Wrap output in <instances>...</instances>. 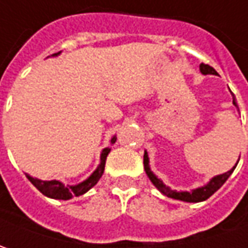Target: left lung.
<instances>
[{"label":"left lung","instance_id":"left-lung-1","mask_svg":"<svg viewBox=\"0 0 248 248\" xmlns=\"http://www.w3.org/2000/svg\"><path fill=\"white\" fill-rule=\"evenodd\" d=\"M200 72L203 73V74H218V73L215 72L214 67H211V66H208V64H204V63H202L200 64ZM233 105L237 108V103H236V99H234L233 96ZM239 109V108H237ZM239 163V161H237ZM237 166V164H236ZM236 166L232 168V170H229L228 172H225V174H221V175H217L214 176L207 185L202 186V187H197L195 190H192V192H176V190H172V189H170L168 186H166L163 184V181L161 179H158L157 176L155 175L152 171H150V167H149V157H148V153L145 152V155H143V167H145V171H146V174H148L149 179L152 181V184L157 187L158 190L163 193V195H166L167 197H171V199H175V200H182V202H187V203H199V202H204L207 200L210 196H213L221 187V186L224 185L225 182H226V179L231 176V174L233 172V170L236 168Z\"/></svg>","mask_w":248,"mask_h":248}]
</instances>
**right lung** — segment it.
<instances>
[{"label":"right lung","instance_id":"obj_1","mask_svg":"<svg viewBox=\"0 0 248 248\" xmlns=\"http://www.w3.org/2000/svg\"><path fill=\"white\" fill-rule=\"evenodd\" d=\"M61 52L58 53H53V56H56V55H59ZM116 137H113L111 138V143H114L116 142ZM110 153V148H105L102 150V155H100V163L98 168L91 174L90 178H87L84 182L81 184H78V185H67L64 186L62 182H59V181H41V179H37V178H33V176L27 175V179L33 184L44 196H46V197H51V199H58V200H69V199H72L74 196H81L84 193H87L88 190H90L91 187H93V186L98 184V181L100 179V176L103 174V171H105V163H106V157H108V155Z\"/></svg>","mask_w":248,"mask_h":248}]
</instances>
